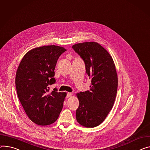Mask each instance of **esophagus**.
I'll return each mask as SVG.
<instances>
[{
    "mask_svg": "<svg viewBox=\"0 0 150 150\" xmlns=\"http://www.w3.org/2000/svg\"><path fill=\"white\" fill-rule=\"evenodd\" d=\"M72 93L68 92V93H67V94H66V98H69V97L72 96Z\"/></svg>",
    "mask_w": 150,
    "mask_h": 150,
    "instance_id": "34e87169",
    "label": "esophagus"
}]
</instances>
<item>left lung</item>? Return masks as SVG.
Here are the masks:
<instances>
[{
  "mask_svg": "<svg viewBox=\"0 0 150 150\" xmlns=\"http://www.w3.org/2000/svg\"><path fill=\"white\" fill-rule=\"evenodd\" d=\"M72 48L82 59L86 73L91 80L90 90L77 93L79 105L76 118L86 127L100 125L114 105L118 87V78L112 57L95 42L75 44Z\"/></svg>",
  "mask_w": 150,
  "mask_h": 150,
  "instance_id": "8db88e82",
  "label": "left lung"
}]
</instances>
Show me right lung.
Here are the masks:
<instances>
[{
	"instance_id": "1",
	"label": "right lung",
	"mask_w": 150,
	"mask_h": 150,
	"mask_svg": "<svg viewBox=\"0 0 150 150\" xmlns=\"http://www.w3.org/2000/svg\"><path fill=\"white\" fill-rule=\"evenodd\" d=\"M63 47L47 45L27 52L17 71L16 86L18 99L27 115L35 124L47 126L55 122L63 108L66 93L56 88L50 92L49 86L55 84L54 69Z\"/></svg>"
}]
</instances>
